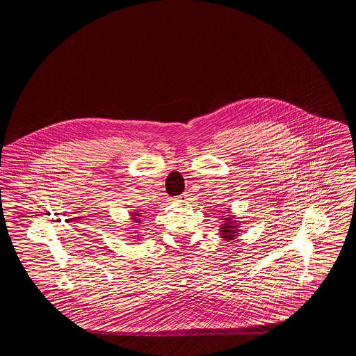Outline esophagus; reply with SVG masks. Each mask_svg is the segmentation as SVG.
I'll use <instances>...</instances> for the list:
<instances>
[{
	"label": "esophagus",
	"instance_id": "34e87169",
	"mask_svg": "<svg viewBox=\"0 0 356 356\" xmlns=\"http://www.w3.org/2000/svg\"><path fill=\"white\" fill-rule=\"evenodd\" d=\"M175 200L179 201V202H186V201L188 200V194H187V193H183V194H180L179 197H176Z\"/></svg>",
	"mask_w": 356,
	"mask_h": 356
}]
</instances>
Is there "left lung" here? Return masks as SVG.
<instances>
[{
  "label": "left lung",
  "instance_id": "obj_1",
  "mask_svg": "<svg viewBox=\"0 0 356 356\" xmlns=\"http://www.w3.org/2000/svg\"><path fill=\"white\" fill-rule=\"evenodd\" d=\"M225 220V224H222V228L220 229L222 234V238H225V239H228V241H232V239H235V235H236V227L234 225V221H231V218H224Z\"/></svg>",
  "mask_w": 356,
  "mask_h": 356
}]
</instances>
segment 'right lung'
<instances>
[{
  "instance_id": "right-lung-1",
  "label": "right lung",
  "mask_w": 356,
  "mask_h": 356,
  "mask_svg": "<svg viewBox=\"0 0 356 356\" xmlns=\"http://www.w3.org/2000/svg\"><path fill=\"white\" fill-rule=\"evenodd\" d=\"M135 216H136V217H138V216H139V214H135ZM136 217H135V218H134V220H136ZM135 222H140V221H135Z\"/></svg>"
}]
</instances>
